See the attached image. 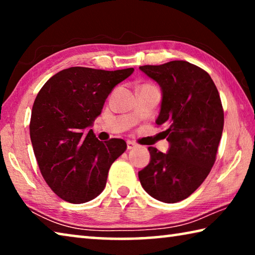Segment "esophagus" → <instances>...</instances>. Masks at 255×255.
<instances>
[{
	"instance_id": "1",
	"label": "esophagus",
	"mask_w": 255,
	"mask_h": 255,
	"mask_svg": "<svg viewBox=\"0 0 255 255\" xmlns=\"http://www.w3.org/2000/svg\"><path fill=\"white\" fill-rule=\"evenodd\" d=\"M135 147H137V144L136 143H133V141H130V140L127 141V148L128 149H132V148H135Z\"/></svg>"
}]
</instances>
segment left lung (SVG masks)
Masks as SVG:
<instances>
[{"label":"left lung","mask_w":255,"mask_h":255,"mask_svg":"<svg viewBox=\"0 0 255 255\" xmlns=\"http://www.w3.org/2000/svg\"><path fill=\"white\" fill-rule=\"evenodd\" d=\"M139 70L161 86L156 124L166 127L170 147L167 153L148 147L150 161L138 178L149 196L174 204L200 187L216 161L224 127L221 97L208 73L185 60Z\"/></svg>","instance_id":"left-lung-1"}]
</instances>
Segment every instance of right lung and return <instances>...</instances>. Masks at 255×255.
I'll list each match as a JSON object with an SVG mask.
<instances>
[{
  "mask_svg": "<svg viewBox=\"0 0 255 255\" xmlns=\"http://www.w3.org/2000/svg\"><path fill=\"white\" fill-rule=\"evenodd\" d=\"M132 72L70 67L51 76L37 94L29 126L34 156L47 184L63 200L84 204L98 197L111 164L126 150L124 139L102 143L90 128L115 86Z\"/></svg>",
  "mask_w": 255,
  "mask_h": 255,
  "instance_id": "right-lung-1",
  "label": "right lung"
}]
</instances>
